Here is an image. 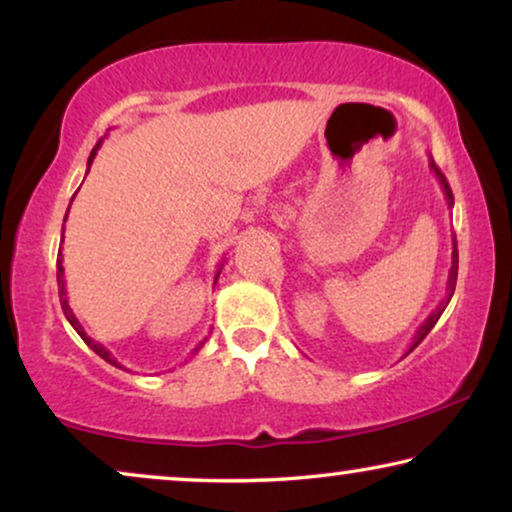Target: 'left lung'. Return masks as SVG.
Segmentation results:
<instances>
[{
	"instance_id": "obj_1",
	"label": "left lung",
	"mask_w": 512,
	"mask_h": 512,
	"mask_svg": "<svg viewBox=\"0 0 512 512\" xmlns=\"http://www.w3.org/2000/svg\"><path fill=\"white\" fill-rule=\"evenodd\" d=\"M429 167L433 172H436V177H438V181H440V186H443V193H445V200H447V207H454V195H452V188H450V184H447V179H445V174L438 170L436 167V163H433V158H429ZM457 270H459V251H457V237H452V268H450V275H447V291H445V298L440 300V305L436 307V310H433L429 317H426V321L422 326H419V331L415 333V340L410 342V347H408V352H405V356H408L412 349H415L419 342H422L426 335L431 333V328L438 324V319H440V314L445 312V307H447V303H450V298L454 296V286H457Z\"/></svg>"
}]
</instances>
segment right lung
<instances>
[{
	"mask_svg": "<svg viewBox=\"0 0 512 512\" xmlns=\"http://www.w3.org/2000/svg\"><path fill=\"white\" fill-rule=\"evenodd\" d=\"M100 146H102V139H100V142H97V144H95V149H93V151H90V158H88V170H86V174L90 172V165H93V160H95V156H97V151H100ZM72 200H74V198H72ZM67 212H69V209H67ZM65 221H67V216H65ZM62 240H65V226H62ZM221 268H223V263L219 265V270H216L214 284H216V279H219V275H221ZM58 289H60L58 293H60V305H62V312H65V317H67V321H69V324H72V328H74V331L81 335V338H83V342H86V345H88L90 349H93V352H95L97 356H102V359H104V361H107V363H111V366H116V368H123V366H121V363H118V361L114 359V356H111V352H109V349H107V347H104V345H100V342H95L93 338H88V333H86V331H83V326L79 324V319H76V317H74L72 307H69V303H67V291H65V268H62V251H60V254H58ZM205 340H207V338H205ZM205 340H202V342H200V345H198V347H195L191 354H198V352H200V349H202V345H205Z\"/></svg>",
	"mask_w": 512,
	"mask_h": 512,
	"instance_id": "1",
	"label": "right lung"
}]
</instances>
